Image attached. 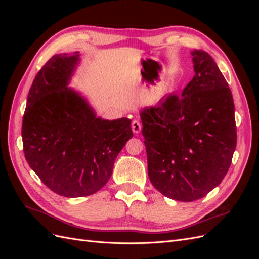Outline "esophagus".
I'll list each match as a JSON object with an SVG mask.
<instances>
[{
	"label": "esophagus",
	"mask_w": 259,
	"mask_h": 259,
	"mask_svg": "<svg viewBox=\"0 0 259 259\" xmlns=\"http://www.w3.org/2000/svg\"><path fill=\"white\" fill-rule=\"evenodd\" d=\"M132 130L135 133V134H139L140 131H142V123L137 120H134L132 122Z\"/></svg>",
	"instance_id": "obj_1"
}]
</instances>
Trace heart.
Segmentation results:
<instances>
[{
	"instance_id": "1",
	"label": "heart",
	"mask_w": 259,
	"mask_h": 259,
	"mask_svg": "<svg viewBox=\"0 0 259 259\" xmlns=\"http://www.w3.org/2000/svg\"><path fill=\"white\" fill-rule=\"evenodd\" d=\"M170 89H171V84L169 82L164 85V91H169Z\"/></svg>"
}]
</instances>
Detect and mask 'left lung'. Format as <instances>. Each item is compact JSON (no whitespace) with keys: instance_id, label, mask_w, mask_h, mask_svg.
<instances>
[{"instance_id":"8db88e82","label":"left lung","mask_w":259,"mask_h":259,"mask_svg":"<svg viewBox=\"0 0 259 259\" xmlns=\"http://www.w3.org/2000/svg\"><path fill=\"white\" fill-rule=\"evenodd\" d=\"M193 79L140 112L148 176L176 201L201 199L222 183L237 146L232 94L209 54L191 52Z\"/></svg>"}]
</instances>
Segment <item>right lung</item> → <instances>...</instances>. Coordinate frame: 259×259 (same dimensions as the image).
Segmentation results:
<instances>
[{"mask_svg":"<svg viewBox=\"0 0 259 259\" xmlns=\"http://www.w3.org/2000/svg\"><path fill=\"white\" fill-rule=\"evenodd\" d=\"M79 62V52L54 55L46 62L31 85L21 128L29 166L46 187L67 198L100 190L133 137L130 119L96 116L85 97L69 88Z\"/></svg>","mask_w":259,"mask_h":259,"instance_id":"right-lung-1","label":"right lung"}]
</instances>
